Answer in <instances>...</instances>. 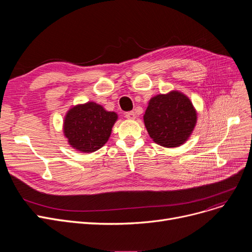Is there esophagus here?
Wrapping results in <instances>:
<instances>
[{
    "label": "esophagus",
    "instance_id": "34e87169",
    "mask_svg": "<svg viewBox=\"0 0 252 252\" xmlns=\"http://www.w3.org/2000/svg\"><path fill=\"white\" fill-rule=\"evenodd\" d=\"M126 117L127 119H135L136 118V114H135L134 111H129V112L126 113Z\"/></svg>",
    "mask_w": 252,
    "mask_h": 252
}]
</instances>
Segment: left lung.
<instances>
[{
  "instance_id": "obj_1",
  "label": "left lung",
  "mask_w": 252,
  "mask_h": 252,
  "mask_svg": "<svg viewBox=\"0 0 252 252\" xmlns=\"http://www.w3.org/2000/svg\"><path fill=\"white\" fill-rule=\"evenodd\" d=\"M197 113L190 99L179 91L150 99L144 124L150 138L167 148L186 142L196 126Z\"/></svg>"
}]
</instances>
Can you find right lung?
I'll return each instance as SVG.
<instances>
[{
  "mask_svg": "<svg viewBox=\"0 0 252 252\" xmlns=\"http://www.w3.org/2000/svg\"><path fill=\"white\" fill-rule=\"evenodd\" d=\"M116 121L115 112L88 102L73 106L66 113L63 133L72 148L85 153L95 152L108 141Z\"/></svg>",
  "mask_w": 252,
  "mask_h": 252,
  "instance_id": "1",
  "label": "right lung"
}]
</instances>
